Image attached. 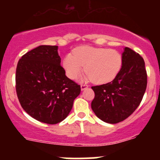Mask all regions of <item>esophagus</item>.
<instances>
[{
    "mask_svg": "<svg viewBox=\"0 0 160 160\" xmlns=\"http://www.w3.org/2000/svg\"><path fill=\"white\" fill-rule=\"evenodd\" d=\"M80 88H81V90H84V89H86V88H88V86L86 85V84H82L81 86H80Z\"/></svg>",
    "mask_w": 160,
    "mask_h": 160,
    "instance_id": "34e87169",
    "label": "esophagus"
}]
</instances>
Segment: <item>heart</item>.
Instances as JSON below:
<instances>
[{
	"instance_id": "heart-1",
	"label": "heart",
	"mask_w": 160,
	"mask_h": 160,
	"mask_svg": "<svg viewBox=\"0 0 160 160\" xmlns=\"http://www.w3.org/2000/svg\"><path fill=\"white\" fill-rule=\"evenodd\" d=\"M122 65V57L118 51L90 46L75 49L73 54L66 55L63 59V67L69 78L76 79L86 65L85 80L99 84L113 80L120 71Z\"/></svg>"
}]
</instances>
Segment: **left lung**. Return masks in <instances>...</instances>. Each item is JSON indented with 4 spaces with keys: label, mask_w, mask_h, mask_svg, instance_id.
Masks as SVG:
<instances>
[{
    "label": "left lung",
    "mask_w": 160,
    "mask_h": 160,
    "mask_svg": "<svg viewBox=\"0 0 160 160\" xmlns=\"http://www.w3.org/2000/svg\"><path fill=\"white\" fill-rule=\"evenodd\" d=\"M120 71L111 82L92 86V111L100 120L114 124L123 121L140 104L148 83L143 58L128 47L122 52Z\"/></svg>",
    "instance_id": "left-lung-1"
}]
</instances>
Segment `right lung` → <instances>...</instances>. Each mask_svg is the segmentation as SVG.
<instances>
[{"label":"right lung","mask_w":160,"mask_h":160,"mask_svg":"<svg viewBox=\"0 0 160 160\" xmlns=\"http://www.w3.org/2000/svg\"><path fill=\"white\" fill-rule=\"evenodd\" d=\"M58 46L42 45L22 56L16 72V90L24 111L40 122L56 124L71 111L80 86L61 65Z\"/></svg>","instance_id":"add662e5"}]
</instances>
